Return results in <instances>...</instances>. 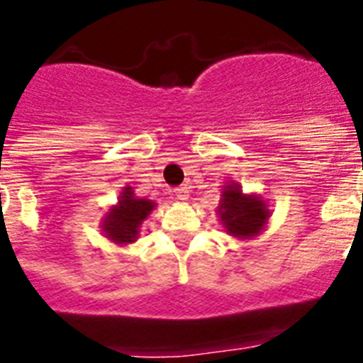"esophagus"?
I'll return each mask as SVG.
<instances>
[{
  "instance_id": "1",
  "label": "esophagus",
  "mask_w": 363,
  "mask_h": 363,
  "mask_svg": "<svg viewBox=\"0 0 363 363\" xmlns=\"http://www.w3.org/2000/svg\"><path fill=\"white\" fill-rule=\"evenodd\" d=\"M175 197L179 201H188V199H190V190H188V186L175 188Z\"/></svg>"
}]
</instances>
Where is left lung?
I'll return each mask as SVG.
<instances>
[{"instance_id": "1", "label": "left lung", "mask_w": 363, "mask_h": 363, "mask_svg": "<svg viewBox=\"0 0 363 363\" xmlns=\"http://www.w3.org/2000/svg\"><path fill=\"white\" fill-rule=\"evenodd\" d=\"M216 214L225 233L238 240H252L267 227L271 210L258 194H243L238 182H228L221 188Z\"/></svg>"}]
</instances>
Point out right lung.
<instances>
[{"label":"right lung","instance_id":"right-lung-1","mask_svg":"<svg viewBox=\"0 0 363 363\" xmlns=\"http://www.w3.org/2000/svg\"><path fill=\"white\" fill-rule=\"evenodd\" d=\"M155 208H157L155 201L145 197L140 199L135 196L133 188L125 186L118 197V203L112 205L101 219V230L105 238L114 242L116 245L135 243L140 236L142 223Z\"/></svg>","mask_w":363,"mask_h":363}]
</instances>
